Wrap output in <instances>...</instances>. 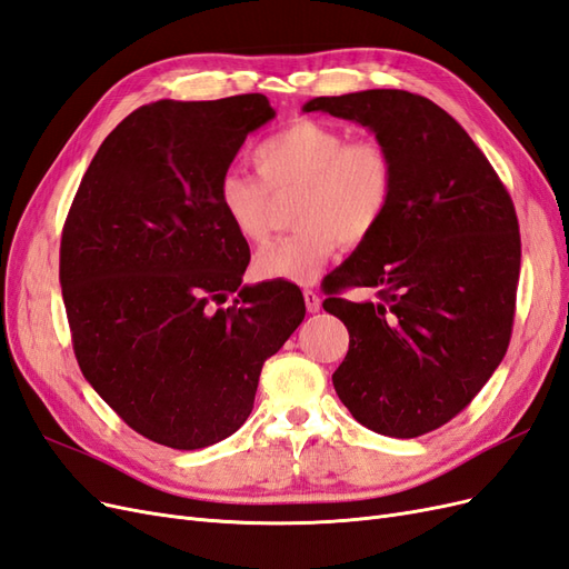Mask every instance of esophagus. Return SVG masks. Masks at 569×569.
Masks as SVG:
<instances>
[{
    "label": "esophagus",
    "mask_w": 569,
    "mask_h": 569,
    "mask_svg": "<svg viewBox=\"0 0 569 569\" xmlns=\"http://www.w3.org/2000/svg\"><path fill=\"white\" fill-rule=\"evenodd\" d=\"M303 301H306V311L308 313H318L320 311V297L313 289H303Z\"/></svg>",
    "instance_id": "1"
}]
</instances>
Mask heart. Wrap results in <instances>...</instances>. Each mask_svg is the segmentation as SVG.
Returning <instances> with one entry per match:
<instances>
[{"label":"heart","mask_w":569,"mask_h":569,"mask_svg":"<svg viewBox=\"0 0 569 569\" xmlns=\"http://www.w3.org/2000/svg\"><path fill=\"white\" fill-rule=\"evenodd\" d=\"M251 161L261 180L230 170L218 184L220 211L244 242H268L271 197L297 194L291 220L299 228L253 263L263 280L311 282L337 239L343 247L368 242L393 201L391 151L375 140H351L347 130L320 120H291L256 144Z\"/></svg>","instance_id":"heart-1"}]
</instances>
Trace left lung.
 Listing matches in <instances>:
<instances>
[{
	"mask_svg": "<svg viewBox=\"0 0 569 569\" xmlns=\"http://www.w3.org/2000/svg\"><path fill=\"white\" fill-rule=\"evenodd\" d=\"M370 128L396 163L382 226L327 274L322 308L349 330L332 375L341 403L368 429L412 439L453 420L501 363L520 280V226L506 184L456 120L427 97L366 90L316 97ZM368 288L370 302H349Z\"/></svg>",
	"mask_w": 569,
	"mask_h": 569,
	"instance_id": "left-lung-1",
	"label": "left lung"
}]
</instances>
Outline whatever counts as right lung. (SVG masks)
<instances>
[{"label":"right lung","mask_w":569,"mask_h":569,"mask_svg":"<svg viewBox=\"0 0 569 569\" xmlns=\"http://www.w3.org/2000/svg\"><path fill=\"white\" fill-rule=\"evenodd\" d=\"M270 118L263 94L140 107L101 142L63 222L59 280L84 380L170 449L234 435L266 358L306 316L297 284H242L249 244L218 203Z\"/></svg>","instance_id":"obj_1"}]
</instances>
